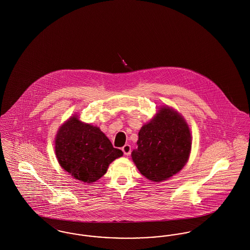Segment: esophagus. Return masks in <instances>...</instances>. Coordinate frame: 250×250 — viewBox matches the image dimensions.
<instances>
[{
    "label": "esophagus",
    "mask_w": 250,
    "mask_h": 250,
    "mask_svg": "<svg viewBox=\"0 0 250 250\" xmlns=\"http://www.w3.org/2000/svg\"><path fill=\"white\" fill-rule=\"evenodd\" d=\"M122 151L124 152V154L125 155H129L131 154V146L129 144H125L123 148Z\"/></svg>",
    "instance_id": "34e87169"
}]
</instances>
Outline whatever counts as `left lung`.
Here are the masks:
<instances>
[{
  "instance_id": "8db88e82",
  "label": "left lung",
  "mask_w": 250,
  "mask_h": 250,
  "mask_svg": "<svg viewBox=\"0 0 250 250\" xmlns=\"http://www.w3.org/2000/svg\"><path fill=\"white\" fill-rule=\"evenodd\" d=\"M138 148L131 154L140 172L153 182L173 176L187 164L190 155V130L173 108L161 107L139 132Z\"/></svg>"
}]
</instances>
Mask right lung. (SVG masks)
<instances>
[{
	"instance_id": "1",
	"label": "right lung",
	"mask_w": 250,
	"mask_h": 250,
	"mask_svg": "<svg viewBox=\"0 0 250 250\" xmlns=\"http://www.w3.org/2000/svg\"><path fill=\"white\" fill-rule=\"evenodd\" d=\"M55 154L60 166L77 180L91 184L107 172L108 165L123 155L106 135L74 115L58 130Z\"/></svg>"
}]
</instances>
